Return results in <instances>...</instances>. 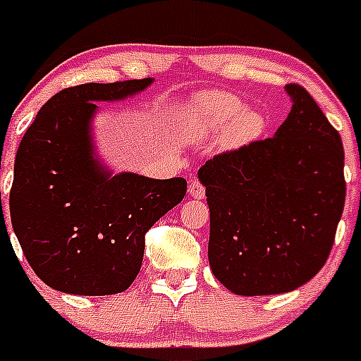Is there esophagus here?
<instances>
[{
    "mask_svg": "<svg viewBox=\"0 0 361 361\" xmlns=\"http://www.w3.org/2000/svg\"><path fill=\"white\" fill-rule=\"evenodd\" d=\"M188 193H190L191 199L200 200L204 199V195H206V190H204V186L197 180V178H193V180L190 183V186H188Z\"/></svg>",
    "mask_w": 361,
    "mask_h": 361,
    "instance_id": "34e87169",
    "label": "esophagus"
}]
</instances>
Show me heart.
<instances>
[{
    "label": "heart",
    "mask_w": 361,
    "mask_h": 361,
    "mask_svg": "<svg viewBox=\"0 0 361 361\" xmlns=\"http://www.w3.org/2000/svg\"><path fill=\"white\" fill-rule=\"evenodd\" d=\"M267 126L257 108H245L242 99L226 92H200L183 104L178 130L188 142L202 145L222 135V145L242 148L260 139Z\"/></svg>",
    "instance_id": "b5f03b06"
}]
</instances>
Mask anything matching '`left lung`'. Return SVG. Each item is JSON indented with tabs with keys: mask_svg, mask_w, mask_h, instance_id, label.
<instances>
[{
	"mask_svg": "<svg viewBox=\"0 0 361 361\" xmlns=\"http://www.w3.org/2000/svg\"><path fill=\"white\" fill-rule=\"evenodd\" d=\"M276 133L220 153L199 170L209 206L213 275L242 296L289 293L331 253L345 204L340 133L305 88Z\"/></svg>",
	"mask_w": 361,
	"mask_h": 361,
	"instance_id": "obj_1",
	"label": "left lung"
}]
</instances>
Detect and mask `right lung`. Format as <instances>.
<instances>
[{"label": "right lung", "instance_id": "1", "mask_svg": "<svg viewBox=\"0 0 361 361\" xmlns=\"http://www.w3.org/2000/svg\"><path fill=\"white\" fill-rule=\"evenodd\" d=\"M152 82L65 88L21 139L8 202L12 229L34 273L56 291H126L141 271L146 231L186 195L183 177L114 173L95 152V103L135 97Z\"/></svg>", "mask_w": 361, "mask_h": 361}]
</instances>
